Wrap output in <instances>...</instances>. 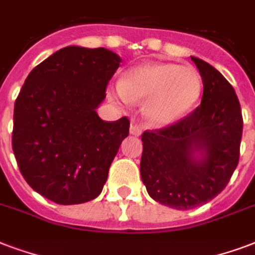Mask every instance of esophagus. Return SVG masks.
<instances>
[{
    "instance_id": "obj_1",
    "label": "esophagus",
    "mask_w": 255,
    "mask_h": 255,
    "mask_svg": "<svg viewBox=\"0 0 255 255\" xmlns=\"http://www.w3.org/2000/svg\"><path fill=\"white\" fill-rule=\"evenodd\" d=\"M141 133H142V129L138 125L130 126V134L131 135H141Z\"/></svg>"
}]
</instances>
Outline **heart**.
Instances as JSON below:
<instances>
[{
  "instance_id": "obj_1",
  "label": "heart",
  "mask_w": 255,
  "mask_h": 255,
  "mask_svg": "<svg viewBox=\"0 0 255 255\" xmlns=\"http://www.w3.org/2000/svg\"><path fill=\"white\" fill-rule=\"evenodd\" d=\"M202 76L192 66L150 62L133 67L114 86L122 102L145 101L143 116L156 126L184 118L200 99Z\"/></svg>"
}]
</instances>
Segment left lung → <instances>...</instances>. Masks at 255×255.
I'll use <instances>...</instances> for the list:
<instances>
[{"mask_svg":"<svg viewBox=\"0 0 255 255\" xmlns=\"http://www.w3.org/2000/svg\"><path fill=\"white\" fill-rule=\"evenodd\" d=\"M203 80L200 106L175 125L145 131L139 164L149 196L176 210L210 202L226 188L239 161L244 120L233 86L191 56Z\"/></svg>","mask_w":255,"mask_h":255,"instance_id":"1","label":"left lung"}]
</instances>
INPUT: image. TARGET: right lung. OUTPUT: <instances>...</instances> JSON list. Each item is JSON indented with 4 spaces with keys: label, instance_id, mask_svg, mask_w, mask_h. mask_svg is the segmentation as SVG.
<instances>
[{
    "label": "right lung",
    "instance_id": "1",
    "mask_svg": "<svg viewBox=\"0 0 255 255\" xmlns=\"http://www.w3.org/2000/svg\"><path fill=\"white\" fill-rule=\"evenodd\" d=\"M122 59L106 48H62L36 66L14 103L11 145L21 175L57 204L102 192L130 122L99 118L106 86Z\"/></svg>",
    "mask_w": 255,
    "mask_h": 255
}]
</instances>
